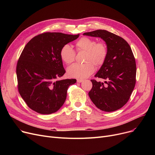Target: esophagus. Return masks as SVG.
I'll use <instances>...</instances> for the list:
<instances>
[{"instance_id": "esophagus-1", "label": "esophagus", "mask_w": 155, "mask_h": 155, "mask_svg": "<svg viewBox=\"0 0 155 155\" xmlns=\"http://www.w3.org/2000/svg\"><path fill=\"white\" fill-rule=\"evenodd\" d=\"M83 80H82V79H78L77 80V82L78 83H81V82H83Z\"/></svg>"}]
</instances>
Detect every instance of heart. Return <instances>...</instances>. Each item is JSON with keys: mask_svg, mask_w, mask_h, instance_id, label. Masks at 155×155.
I'll return each instance as SVG.
<instances>
[{"mask_svg": "<svg viewBox=\"0 0 155 155\" xmlns=\"http://www.w3.org/2000/svg\"><path fill=\"white\" fill-rule=\"evenodd\" d=\"M78 51L87 52L85 64L74 63L67 68V74L70 77L85 78L91 75L97 66L102 65L107 56V48L103 43H97L95 39L83 37L76 43ZM61 59L67 64H70L75 60V51L69 45H65L60 52Z\"/></svg>", "mask_w": 155, "mask_h": 155, "instance_id": "obj_1", "label": "heart"}]
</instances>
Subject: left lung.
Here are the masks:
<instances>
[{"label": "left lung", "mask_w": 155, "mask_h": 155, "mask_svg": "<svg viewBox=\"0 0 155 155\" xmlns=\"http://www.w3.org/2000/svg\"><path fill=\"white\" fill-rule=\"evenodd\" d=\"M98 37L107 45V56L95 77L104 83L91 80L88 95L95 106L105 112L117 110L127 102L136 84V64L131 48L126 40L106 30L85 32Z\"/></svg>", "instance_id": "obj_1"}]
</instances>
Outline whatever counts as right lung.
I'll return each instance as SVG.
<instances>
[{"label": "right lung", "instance_id": "1", "mask_svg": "<svg viewBox=\"0 0 155 155\" xmlns=\"http://www.w3.org/2000/svg\"><path fill=\"white\" fill-rule=\"evenodd\" d=\"M77 35L45 32L32 38L22 50L16 67L18 91L28 106L41 114L58 110L68 88L76 79L57 80L65 73L61 48Z\"/></svg>", "mask_w": 155, "mask_h": 155}]
</instances>
